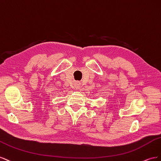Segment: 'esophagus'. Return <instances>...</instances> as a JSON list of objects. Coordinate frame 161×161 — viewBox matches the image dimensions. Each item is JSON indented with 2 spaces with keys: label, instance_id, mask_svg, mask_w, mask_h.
I'll list each match as a JSON object with an SVG mask.
<instances>
[{
  "label": "esophagus",
  "instance_id": "esophagus-1",
  "mask_svg": "<svg viewBox=\"0 0 161 161\" xmlns=\"http://www.w3.org/2000/svg\"><path fill=\"white\" fill-rule=\"evenodd\" d=\"M80 86H81V83L79 81H76L74 84V88L76 90H79L80 88Z\"/></svg>",
  "mask_w": 161,
  "mask_h": 161
}]
</instances>
